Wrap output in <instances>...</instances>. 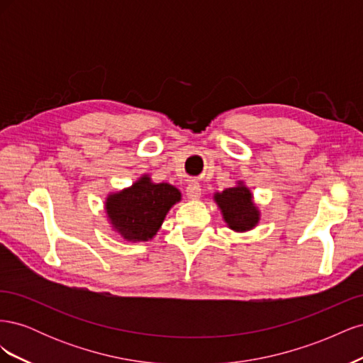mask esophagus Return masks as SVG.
Returning <instances> with one entry per match:
<instances>
[{
    "label": "esophagus",
    "instance_id": "34e87169",
    "mask_svg": "<svg viewBox=\"0 0 363 363\" xmlns=\"http://www.w3.org/2000/svg\"><path fill=\"white\" fill-rule=\"evenodd\" d=\"M186 195H188L189 200H199L201 196V186L196 182H191L186 188Z\"/></svg>",
    "mask_w": 363,
    "mask_h": 363
}]
</instances>
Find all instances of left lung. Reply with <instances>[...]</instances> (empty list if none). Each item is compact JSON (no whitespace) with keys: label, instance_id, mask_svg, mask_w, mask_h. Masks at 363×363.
Masks as SVG:
<instances>
[{"label":"left lung","instance_id":"obj_1","mask_svg":"<svg viewBox=\"0 0 363 363\" xmlns=\"http://www.w3.org/2000/svg\"><path fill=\"white\" fill-rule=\"evenodd\" d=\"M213 200L221 211L227 227L235 232H248L260 221V211L252 201V194L244 182H238L235 188L213 194Z\"/></svg>","mask_w":363,"mask_h":363}]
</instances>
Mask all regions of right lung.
Here are the masks:
<instances>
[{
    "label": "right lung",
    "mask_w": 363,
    "mask_h": 363,
    "mask_svg": "<svg viewBox=\"0 0 363 363\" xmlns=\"http://www.w3.org/2000/svg\"><path fill=\"white\" fill-rule=\"evenodd\" d=\"M182 200L169 183H155L148 174L128 188L107 195L104 208L115 232L128 242H147L162 227L169 208Z\"/></svg>",
    "instance_id": "1"
}]
</instances>
